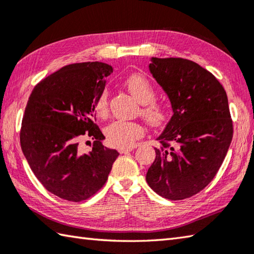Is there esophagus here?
Listing matches in <instances>:
<instances>
[{"label": "esophagus", "instance_id": "34e87169", "mask_svg": "<svg viewBox=\"0 0 254 254\" xmlns=\"http://www.w3.org/2000/svg\"><path fill=\"white\" fill-rule=\"evenodd\" d=\"M135 147H136V145H134V146H130V147H120V148H119V153L124 154V153L131 152V151H133L134 148H135Z\"/></svg>", "mask_w": 254, "mask_h": 254}]
</instances>
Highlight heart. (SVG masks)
Listing matches in <instances>:
<instances>
[{"label":"heart","instance_id":"b5f03b06","mask_svg":"<svg viewBox=\"0 0 254 254\" xmlns=\"http://www.w3.org/2000/svg\"><path fill=\"white\" fill-rule=\"evenodd\" d=\"M126 87L134 97L142 103L141 113L144 119L153 127H160L168 119L170 110L166 104L158 102L155 99V88L148 78L141 73H134L124 81ZM93 110L98 117L106 118L109 113V91L108 89L98 94L93 102ZM108 143L116 147H130L136 140L143 136L144 127L141 123L134 121L117 120L108 124L106 130Z\"/></svg>","mask_w":254,"mask_h":254}]
</instances>
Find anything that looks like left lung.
I'll return each instance as SVG.
<instances>
[{"instance_id": "8db88e82", "label": "left lung", "mask_w": 254, "mask_h": 254, "mask_svg": "<svg viewBox=\"0 0 254 254\" xmlns=\"http://www.w3.org/2000/svg\"><path fill=\"white\" fill-rule=\"evenodd\" d=\"M148 67L174 114L146 182L160 196L182 200L202 190L225 160L233 135L228 97L211 72L188 59L153 57Z\"/></svg>"}]
</instances>
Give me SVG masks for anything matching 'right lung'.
Listing matches in <instances>:
<instances>
[{
  "label": "right lung",
  "mask_w": 254,
  "mask_h": 254,
  "mask_svg": "<svg viewBox=\"0 0 254 254\" xmlns=\"http://www.w3.org/2000/svg\"><path fill=\"white\" fill-rule=\"evenodd\" d=\"M112 71L99 62L67 64L38 82L28 98L22 151L37 180L62 199L79 202L93 196L119 155L102 145L104 135L93 122L94 99ZM83 137L95 140L89 153L80 150Z\"/></svg>",
  "instance_id": "obj_1"
}]
</instances>
